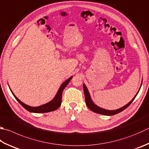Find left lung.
<instances>
[{"label": "left lung", "instance_id": "8db88e82", "mask_svg": "<svg viewBox=\"0 0 149 149\" xmlns=\"http://www.w3.org/2000/svg\"><path fill=\"white\" fill-rule=\"evenodd\" d=\"M141 85H142V83H141ZM141 86H140V88H141ZM83 88H84V94H85V99H86V104L88 107L91 109L92 111H94L95 113H99V114H102V115H104V116H113V115H116L117 113H120V111H122L127 108L128 106H129L130 105V104L133 102V100L135 99L136 97L137 96V93H138L139 90H140V88L139 89V91H137V94L136 95V96L134 97L132 100L130 102H129L127 104H126L125 106H123V107L120 108L119 109H115V110H108V109H104L99 107V106H97L93 102L92 99L91 98L90 96V94H89V91L88 88H87V87L86 86L85 84H83Z\"/></svg>", "mask_w": 149, "mask_h": 149}]
</instances>
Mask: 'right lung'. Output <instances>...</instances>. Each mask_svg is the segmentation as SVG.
Returning a JSON list of instances; mask_svg holds the SVG:
<instances>
[{
    "label": "right lung",
    "instance_id": "1",
    "mask_svg": "<svg viewBox=\"0 0 149 149\" xmlns=\"http://www.w3.org/2000/svg\"><path fill=\"white\" fill-rule=\"evenodd\" d=\"M72 77H71L70 78H69L67 80H65L61 85L60 86V88H59L58 91L57 92L56 95L54 97V99H53L50 102H47L45 104H43L40 106H37V107H32V106H28L26 104H25L24 103H23L22 102L19 100L17 97L15 95L13 94V93L12 91L13 95L14 96V97L15 98L16 100L18 101V102L21 104L23 106V107L30 112H32V113H47V112H50V111H54L56 109H57L59 107H60L61 104V96H62V93L64 88L67 86V84L69 83L70 81L72 79Z\"/></svg>",
    "mask_w": 149,
    "mask_h": 149
}]
</instances>
